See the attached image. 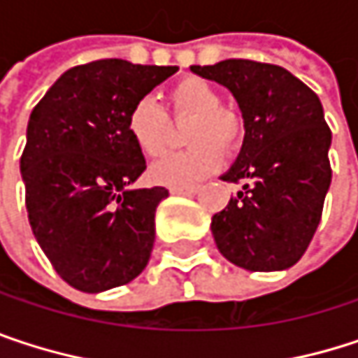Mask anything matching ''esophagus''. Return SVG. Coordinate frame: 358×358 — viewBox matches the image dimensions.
Instances as JSON below:
<instances>
[{
    "label": "esophagus",
    "mask_w": 358,
    "mask_h": 358,
    "mask_svg": "<svg viewBox=\"0 0 358 358\" xmlns=\"http://www.w3.org/2000/svg\"><path fill=\"white\" fill-rule=\"evenodd\" d=\"M170 192H174V194H196L199 186H172Z\"/></svg>",
    "instance_id": "esophagus-1"
}]
</instances>
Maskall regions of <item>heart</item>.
Returning <instances> with one entry per match:
<instances>
[{"label":"heart","instance_id":"obj_1","mask_svg":"<svg viewBox=\"0 0 358 358\" xmlns=\"http://www.w3.org/2000/svg\"><path fill=\"white\" fill-rule=\"evenodd\" d=\"M168 101L176 120L190 117L186 128L190 147L157 159L149 178L166 186H190L220 168L222 149L232 153L241 147L245 120L236 109L222 106L220 91L201 76L180 78L170 89ZM126 130L143 155L157 157L168 147L172 122L153 97H141L128 111Z\"/></svg>","mask_w":358,"mask_h":358}]
</instances>
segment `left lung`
<instances>
[{
    "instance_id": "1",
    "label": "left lung",
    "mask_w": 358,
    "mask_h": 358,
    "mask_svg": "<svg viewBox=\"0 0 358 358\" xmlns=\"http://www.w3.org/2000/svg\"><path fill=\"white\" fill-rule=\"evenodd\" d=\"M190 70L232 91L247 130L222 176L243 190L211 217L217 249L250 271L294 265L313 241L331 182V130L320 97L275 64L224 59Z\"/></svg>"
}]
</instances>
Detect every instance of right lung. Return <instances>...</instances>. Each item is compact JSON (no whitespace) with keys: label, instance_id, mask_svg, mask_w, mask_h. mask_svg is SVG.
<instances>
[{"label":"right lung","instance_id":"obj_1","mask_svg":"<svg viewBox=\"0 0 358 358\" xmlns=\"http://www.w3.org/2000/svg\"><path fill=\"white\" fill-rule=\"evenodd\" d=\"M176 70L95 59L64 72L31 113L20 157L29 222L57 275L76 290L124 286L149 263L155 209L168 190H128L147 164L126 117Z\"/></svg>","mask_w":358,"mask_h":358}]
</instances>
